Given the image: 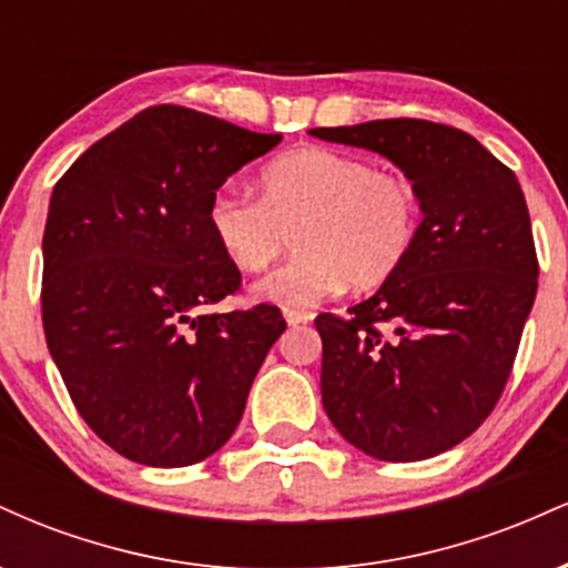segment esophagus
I'll list each match as a JSON object with an SVG mask.
<instances>
[{
	"mask_svg": "<svg viewBox=\"0 0 568 568\" xmlns=\"http://www.w3.org/2000/svg\"><path fill=\"white\" fill-rule=\"evenodd\" d=\"M312 315L310 312H298V310H285V323L291 325V328H298V325L310 323Z\"/></svg>",
	"mask_w": 568,
	"mask_h": 568,
	"instance_id": "1",
	"label": "esophagus"
}]
</instances>
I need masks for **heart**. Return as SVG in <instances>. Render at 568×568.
<instances>
[{
	"label": "heart",
	"mask_w": 568,
	"mask_h": 568,
	"mask_svg": "<svg viewBox=\"0 0 568 568\" xmlns=\"http://www.w3.org/2000/svg\"><path fill=\"white\" fill-rule=\"evenodd\" d=\"M262 189V197L221 189L207 224L243 272L266 270L296 232L298 256L256 285L266 302L317 306L349 283L374 288L400 270L419 234L414 184L336 149L306 146L272 160Z\"/></svg>",
	"instance_id": "heart-1"
}]
</instances>
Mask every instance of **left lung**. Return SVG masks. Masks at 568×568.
<instances>
[{
  "mask_svg": "<svg viewBox=\"0 0 568 568\" xmlns=\"http://www.w3.org/2000/svg\"><path fill=\"white\" fill-rule=\"evenodd\" d=\"M310 135L387 158L422 207L400 270L347 317L317 315L325 414L374 459L438 456L497 406L537 296L524 192L484 143L438 122L374 120Z\"/></svg>",
  "mask_w": 568,
  "mask_h": 568,
  "instance_id": "left-lung-1",
  "label": "left lung"
}]
</instances>
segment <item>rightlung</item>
<instances>
[{"instance_id": "right-lung-1", "label": "right lung", "mask_w": 568, "mask_h": 568, "mask_svg": "<svg viewBox=\"0 0 568 568\" xmlns=\"http://www.w3.org/2000/svg\"><path fill=\"white\" fill-rule=\"evenodd\" d=\"M283 135L143 109L63 173L42 237V323L71 400L130 462L186 467L243 419L277 306L205 312L240 288L207 224L224 181Z\"/></svg>"}]
</instances>
